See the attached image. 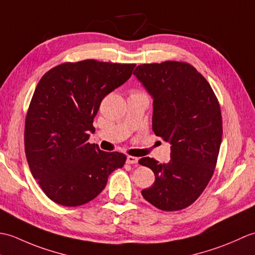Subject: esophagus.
Returning a JSON list of instances; mask_svg holds the SVG:
<instances>
[{"label":"esophagus","instance_id":"34e87169","mask_svg":"<svg viewBox=\"0 0 255 255\" xmlns=\"http://www.w3.org/2000/svg\"><path fill=\"white\" fill-rule=\"evenodd\" d=\"M127 163L128 164H136V163H138V158H136V156H132V155H128Z\"/></svg>","mask_w":255,"mask_h":255}]
</instances>
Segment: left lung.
<instances>
[{
  "instance_id": "left-lung-1",
  "label": "left lung",
  "mask_w": 255,
  "mask_h": 255,
  "mask_svg": "<svg viewBox=\"0 0 255 255\" xmlns=\"http://www.w3.org/2000/svg\"><path fill=\"white\" fill-rule=\"evenodd\" d=\"M133 74L153 99L152 130L171 143L169 163L139 160L155 176L141 194L161 210L184 209L214 174L223 139L219 102L207 80L186 62L140 64Z\"/></svg>"
}]
</instances>
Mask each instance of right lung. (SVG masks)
Returning a JSON list of instances; mask_svg holds the SVG:
<instances>
[{
    "label": "right lung",
    "instance_id": "right-lung-1",
    "mask_svg": "<svg viewBox=\"0 0 255 255\" xmlns=\"http://www.w3.org/2000/svg\"><path fill=\"white\" fill-rule=\"evenodd\" d=\"M136 64L93 59L64 62L42 75L25 121V153L32 176L59 205L91 202L126 155L88 142L103 99L131 77Z\"/></svg>",
    "mask_w": 255,
    "mask_h": 255
}]
</instances>
